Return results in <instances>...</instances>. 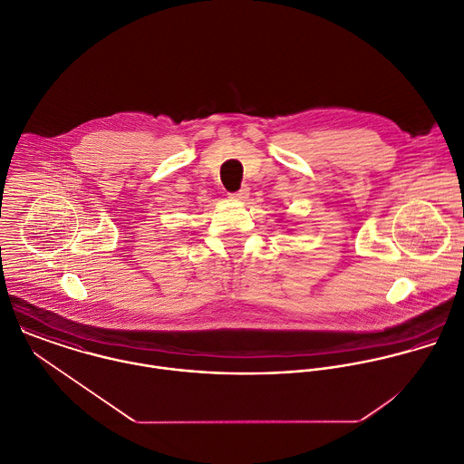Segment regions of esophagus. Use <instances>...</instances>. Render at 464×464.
<instances>
[{
	"label": "esophagus",
	"instance_id": "esophagus-1",
	"mask_svg": "<svg viewBox=\"0 0 464 464\" xmlns=\"http://www.w3.org/2000/svg\"><path fill=\"white\" fill-rule=\"evenodd\" d=\"M232 199H245L248 197V189L246 188H241L239 191H236V193H230L228 195Z\"/></svg>",
	"mask_w": 464,
	"mask_h": 464
}]
</instances>
